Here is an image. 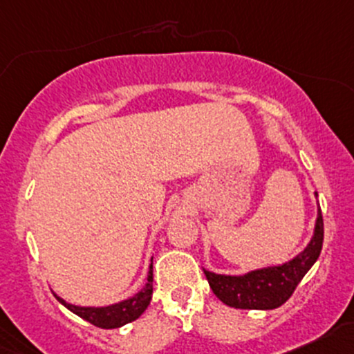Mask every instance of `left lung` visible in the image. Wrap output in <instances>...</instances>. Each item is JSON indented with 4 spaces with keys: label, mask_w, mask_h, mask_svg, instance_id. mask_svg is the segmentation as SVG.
<instances>
[{
    "label": "left lung",
    "mask_w": 354,
    "mask_h": 354,
    "mask_svg": "<svg viewBox=\"0 0 354 354\" xmlns=\"http://www.w3.org/2000/svg\"><path fill=\"white\" fill-rule=\"evenodd\" d=\"M324 240V223L321 208L317 213L316 230L304 252L284 266L267 267L245 275H220L205 270L213 294L230 308L236 309H275L292 296L299 282L314 266L321 254Z\"/></svg>",
    "instance_id": "8db88e82"
}]
</instances>
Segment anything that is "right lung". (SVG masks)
<instances>
[{
	"mask_svg": "<svg viewBox=\"0 0 354 354\" xmlns=\"http://www.w3.org/2000/svg\"><path fill=\"white\" fill-rule=\"evenodd\" d=\"M151 269H153V266H151ZM151 296H153V270H149V275H147V284L136 296L127 299V301L118 302V304L107 306V308H80V306L68 304L58 296L55 297L73 314L97 326V328L114 329L138 319L149 306Z\"/></svg>",
	"mask_w": 354,
	"mask_h": 354,
	"instance_id": "obj_1",
	"label": "right lung"
}]
</instances>
